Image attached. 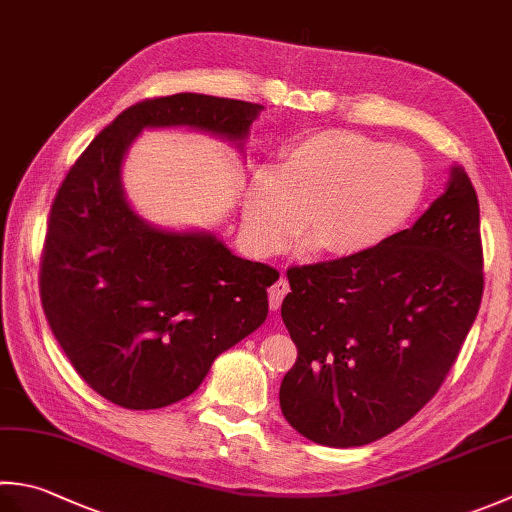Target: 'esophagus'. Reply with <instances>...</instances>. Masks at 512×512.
Instances as JSON below:
<instances>
[{"label":"esophagus","mask_w":512,"mask_h":512,"mask_svg":"<svg viewBox=\"0 0 512 512\" xmlns=\"http://www.w3.org/2000/svg\"><path fill=\"white\" fill-rule=\"evenodd\" d=\"M288 290H290L288 279H286V275L282 273V275H279L277 282L268 288V304H270V308L277 310L279 306H282L284 297L288 295Z\"/></svg>","instance_id":"34e87169"}]
</instances>
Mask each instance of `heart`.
<instances>
[{"mask_svg": "<svg viewBox=\"0 0 512 512\" xmlns=\"http://www.w3.org/2000/svg\"><path fill=\"white\" fill-rule=\"evenodd\" d=\"M426 170L406 146L353 130H322L284 148L248 188L244 230L257 253H277L306 224L317 250L355 257L388 242L422 202Z\"/></svg>", "mask_w": 512, "mask_h": 512, "instance_id": "b5f03b06", "label": "heart"}]
</instances>
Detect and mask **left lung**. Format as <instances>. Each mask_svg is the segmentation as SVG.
Wrapping results in <instances>:
<instances>
[{
	"mask_svg": "<svg viewBox=\"0 0 512 512\" xmlns=\"http://www.w3.org/2000/svg\"><path fill=\"white\" fill-rule=\"evenodd\" d=\"M477 193L464 168L413 228L375 250L288 268L297 346L279 406L299 435L350 448L386 437L444 384L484 295Z\"/></svg>",
	"mask_w": 512,
	"mask_h": 512,
	"instance_id": "1",
	"label": "left lung"
}]
</instances>
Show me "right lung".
<instances>
[{"label":"right lung","mask_w":512,"mask_h":512,"mask_svg":"<svg viewBox=\"0 0 512 512\" xmlns=\"http://www.w3.org/2000/svg\"><path fill=\"white\" fill-rule=\"evenodd\" d=\"M262 104L177 93L119 113L59 184L39 264L44 315L79 377L130 410L195 393L215 357L268 315L277 270L210 233H166L128 206L122 159L146 126H190L244 142Z\"/></svg>","instance_id":"1"}]
</instances>
